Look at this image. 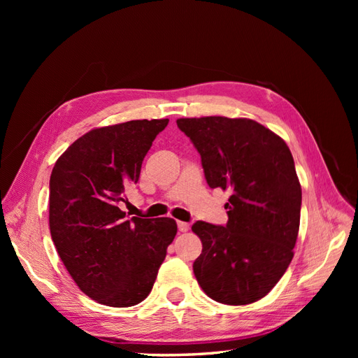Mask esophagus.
I'll return each instance as SVG.
<instances>
[{"mask_svg": "<svg viewBox=\"0 0 358 358\" xmlns=\"http://www.w3.org/2000/svg\"><path fill=\"white\" fill-rule=\"evenodd\" d=\"M178 229H179V231H182V233H187V231L189 230V224H188V222L179 221V222H178Z\"/></svg>", "mask_w": 358, "mask_h": 358, "instance_id": "1", "label": "esophagus"}]
</instances>
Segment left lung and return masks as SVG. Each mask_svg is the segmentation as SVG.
<instances>
[{"label": "left lung", "mask_w": 358, "mask_h": 358, "mask_svg": "<svg viewBox=\"0 0 358 358\" xmlns=\"http://www.w3.org/2000/svg\"><path fill=\"white\" fill-rule=\"evenodd\" d=\"M201 157L210 188L230 189L229 221L192 225L203 243L192 268L201 289L224 305H249L270 292L294 252L301 187L287 143L252 119L176 121Z\"/></svg>", "instance_id": "left-lung-1"}]
</instances>
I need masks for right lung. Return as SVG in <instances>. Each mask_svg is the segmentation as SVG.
Segmentation results:
<instances>
[{
	"instance_id": "obj_1",
	"label": "right lung",
	"mask_w": 358,
	"mask_h": 358,
	"mask_svg": "<svg viewBox=\"0 0 358 358\" xmlns=\"http://www.w3.org/2000/svg\"><path fill=\"white\" fill-rule=\"evenodd\" d=\"M169 119L94 128L64 152L49 182V227L59 258L92 300L143 301L178 233L171 218H128L119 204Z\"/></svg>"
}]
</instances>
